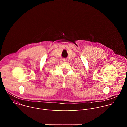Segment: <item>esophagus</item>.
I'll return each mask as SVG.
<instances>
[{
    "label": "esophagus",
    "mask_w": 127,
    "mask_h": 127,
    "mask_svg": "<svg viewBox=\"0 0 127 127\" xmlns=\"http://www.w3.org/2000/svg\"><path fill=\"white\" fill-rule=\"evenodd\" d=\"M62 60H63V61H64V62H65V61H66V60L65 59H62Z\"/></svg>",
    "instance_id": "obj_1"
}]
</instances>
